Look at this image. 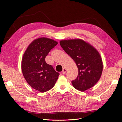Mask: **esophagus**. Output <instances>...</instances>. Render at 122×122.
Listing matches in <instances>:
<instances>
[{
    "instance_id": "esophagus-1",
    "label": "esophagus",
    "mask_w": 122,
    "mask_h": 122,
    "mask_svg": "<svg viewBox=\"0 0 122 122\" xmlns=\"http://www.w3.org/2000/svg\"><path fill=\"white\" fill-rule=\"evenodd\" d=\"M64 68L63 69V70H62V71H63L64 72Z\"/></svg>"
}]
</instances>
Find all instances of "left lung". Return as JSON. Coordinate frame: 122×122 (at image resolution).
Wrapping results in <instances>:
<instances>
[{
  "label": "left lung",
  "instance_id": "left-lung-1",
  "mask_svg": "<svg viewBox=\"0 0 122 122\" xmlns=\"http://www.w3.org/2000/svg\"><path fill=\"white\" fill-rule=\"evenodd\" d=\"M57 44V41L50 38H38L28 46L23 55V76L31 86L40 92L51 90L58 79L59 73L45 61L46 56Z\"/></svg>",
  "mask_w": 122,
  "mask_h": 122
}]
</instances>
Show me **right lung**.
Returning <instances> with one entry per match:
<instances>
[{
	"mask_svg": "<svg viewBox=\"0 0 122 122\" xmlns=\"http://www.w3.org/2000/svg\"><path fill=\"white\" fill-rule=\"evenodd\" d=\"M60 43L78 69V76L72 81L73 87L84 92L94 86L100 79L103 68L98 51L90 43L79 39L61 40Z\"/></svg>",
	"mask_w": 122,
	"mask_h": 122,
	"instance_id": "right-lung-1",
	"label": "right lung"
}]
</instances>
